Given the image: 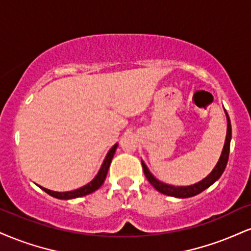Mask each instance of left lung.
<instances>
[{
    "mask_svg": "<svg viewBox=\"0 0 251 251\" xmlns=\"http://www.w3.org/2000/svg\"><path fill=\"white\" fill-rule=\"evenodd\" d=\"M227 114V112H226ZM227 120H228V128H227V137H226V143L225 147H223L222 154L220 156L219 162L215 166V168L212 171L206 179H203L200 182L195 183V185L187 186V187H174L166 185V183L160 182L153 176L152 174L150 173L149 168L146 167V165L141 161V165H143L144 173L146 175L149 182L152 185L156 191L162 193V194L170 195V196H175V198H191V196L200 194L201 192H203L204 189H207L208 187H210L215 182L216 180L220 179L223 172L226 170V166H227L228 158H229V151H230V140H231V125H230V119H229V116L227 114Z\"/></svg>",
    "mask_w": 251,
    "mask_h": 251,
    "instance_id": "8db88e82",
    "label": "left lung"
}]
</instances>
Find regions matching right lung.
<instances>
[{"instance_id": "1", "label": "right lung", "mask_w": 251, "mask_h": 251, "mask_svg": "<svg viewBox=\"0 0 251 251\" xmlns=\"http://www.w3.org/2000/svg\"><path fill=\"white\" fill-rule=\"evenodd\" d=\"M117 146H118V144L114 145L112 149L110 150V152L107 153L104 162H102V165H101L100 170H99V172H98V174H97L95 179H93L90 183H87L86 186H83L81 188L76 189V191L63 192V193L53 192V191H50V189L43 188V187H41V186L39 187H41V188L43 189L45 193H48V194L53 196V198H56V199H60V200H69V199H76V198H80V196H85L87 194H91L92 192L97 191V189H98L99 187L104 183L105 179H106L108 167H110L111 161H112V158L114 155V152H116V150H117Z\"/></svg>"}]
</instances>
